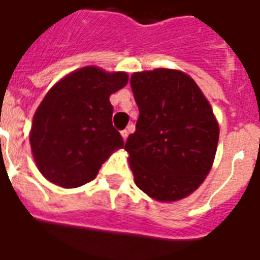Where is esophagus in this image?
<instances>
[{
  "mask_svg": "<svg viewBox=\"0 0 260 260\" xmlns=\"http://www.w3.org/2000/svg\"><path fill=\"white\" fill-rule=\"evenodd\" d=\"M128 135H129V132H128L126 129L121 131V136H122V139H124V141H126V139H128Z\"/></svg>",
  "mask_w": 260,
  "mask_h": 260,
  "instance_id": "obj_1",
  "label": "esophagus"
}]
</instances>
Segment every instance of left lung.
I'll list each match as a JSON object with an SVG mask.
<instances>
[{
	"label": "left lung",
	"instance_id": "8db88e82",
	"mask_svg": "<svg viewBox=\"0 0 260 260\" xmlns=\"http://www.w3.org/2000/svg\"><path fill=\"white\" fill-rule=\"evenodd\" d=\"M131 87L139 108L125 143L138 188L158 202L196 191L212 169L218 124L199 86L177 69L135 72Z\"/></svg>",
	"mask_w": 260,
	"mask_h": 260
}]
</instances>
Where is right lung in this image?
Instances as JSON below:
<instances>
[{
	"mask_svg": "<svg viewBox=\"0 0 260 260\" xmlns=\"http://www.w3.org/2000/svg\"><path fill=\"white\" fill-rule=\"evenodd\" d=\"M128 83L125 72L85 67L48 90L31 122V153L39 171L62 188L96 178L111 153L124 147L113 126L110 96Z\"/></svg>",
	"mask_w": 260,
	"mask_h": 260,
	"instance_id": "obj_1",
	"label": "right lung"
}]
</instances>
